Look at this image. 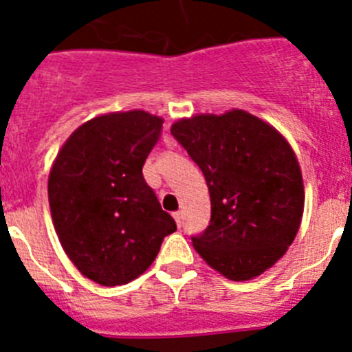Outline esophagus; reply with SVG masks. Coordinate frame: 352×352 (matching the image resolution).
Wrapping results in <instances>:
<instances>
[{
    "label": "esophagus",
    "mask_w": 352,
    "mask_h": 352,
    "mask_svg": "<svg viewBox=\"0 0 352 352\" xmlns=\"http://www.w3.org/2000/svg\"><path fill=\"white\" fill-rule=\"evenodd\" d=\"M173 217H174V220H176V223H178V227H182V223H183V213H182V211H176V213H173Z\"/></svg>",
    "instance_id": "34e87169"
}]
</instances>
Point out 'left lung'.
<instances>
[{"mask_svg": "<svg viewBox=\"0 0 352 352\" xmlns=\"http://www.w3.org/2000/svg\"><path fill=\"white\" fill-rule=\"evenodd\" d=\"M203 170L211 220L192 245L229 280H250L284 256L300 229L305 190L298 158L275 126L232 109L170 126Z\"/></svg>", "mask_w": 352, "mask_h": 352, "instance_id": "8db88e82", "label": "left lung"}]
</instances>
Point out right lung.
I'll return each instance as SVG.
<instances>
[{"label":"right lung","mask_w":352,"mask_h":352,"mask_svg":"<svg viewBox=\"0 0 352 352\" xmlns=\"http://www.w3.org/2000/svg\"><path fill=\"white\" fill-rule=\"evenodd\" d=\"M162 123L139 109L93 118L72 132L49 173L61 247L86 278L105 287L142 275L176 231L142 176Z\"/></svg>","instance_id":"add662e5"}]
</instances>
